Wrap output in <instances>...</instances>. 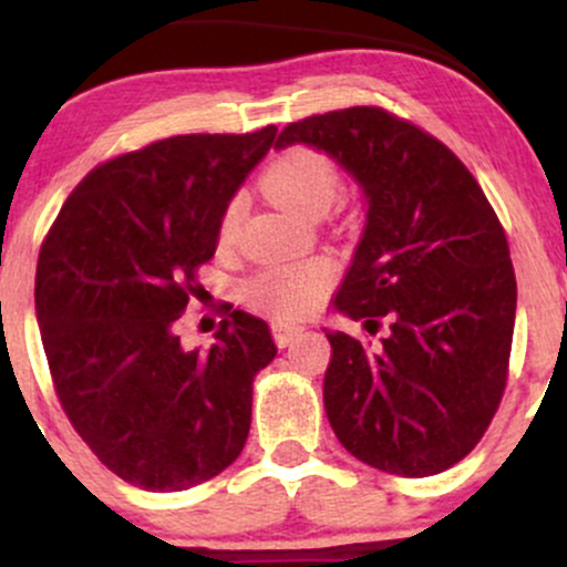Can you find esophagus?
<instances>
[{"label":"esophagus","mask_w":567,"mask_h":567,"mask_svg":"<svg viewBox=\"0 0 567 567\" xmlns=\"http://www.w3.org/2000/svg\"><path fill=\"white\" fill-rule=\"evenodd\" d=\"M271 333H275L277 347L285 349L288 343H292L298 336L303 333V328H298V324H275V328H271Z\"/></svg>","instance_id":"esophagus-1"}]
</instances>
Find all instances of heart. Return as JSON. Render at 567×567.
Here are the masks:
<instances>
[{
  "label": "heart",
  "mask_w": 567,
  "mask_h": 567,
  "mask_svg": "<svg viewBox=\"0 0 567 567\" xmlns=\"http://www.w3.org/2000/svg\"><path fill=\"white\" fill-rule=\"evenodd\" d=\"M264 192L277 205L303 218H320L341 197V175L324 154L315 148H288L271 162L261 178ZM239 220V205L234 202L220 220L218 239L226 245L234 237ZM333 282V266L328 261H309L282 266L258 275L250 285V298L258 309L277 320H296L309 315L322 301L324 290Z\"/></svg>",
  "instance_id": "obj_1"
}]
</instances>
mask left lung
<instances>
[{
  "label": "left lung",
  "instance_id": "obj_1",
  "mask_svg": "<svg viewBox=\"0 0 567 567\" xmlns=\"http://www.w3.org/2000/svg\"><path fill=\"white\" fill-rule=\"evenodd\" d=\"M317 148L351 175L365 229L333 298L368 349L324 330L333 357L324 413L338 442L375 470L429 477L458 464L506 386L517 282L491 202L445 143L379 106L292 122L275 148Z\"/></svg>",
  "mask_w": 567,
  "mask_h": 567
}]
</instances>
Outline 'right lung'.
<instances>
[{
    "instance_id": "right-lung-1",
    "label": "right lung",
    "mask_w": 567,
    "mask_h": 567,
    "mask_svg": "<svg viewBox=\"0 0 567 567\" xmlns=\"http://www.w3.org/2000/svg\"><path fill=\"white\" fill-rule=\"evenodd\" d=\"M175 135L103 162L71 192L37 264V322L58 400L90 451L154 493L207 483L243 453L269 324L234 309L210 349L175 333L237 188L275 143Z\"/></svg>"
}]
</instances>
